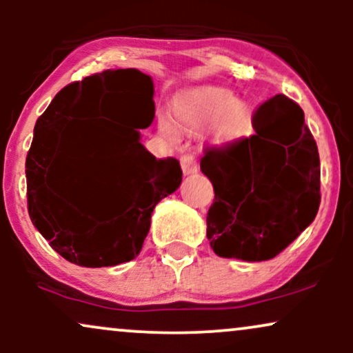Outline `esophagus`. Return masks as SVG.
<instances>
[{
    "instance_id": "34e87169",
    "label": "esophagus",
    "mask_w": 353,
    "mask_h": 353,
    "mask_svg": "<svg viewBox=\"0 0 353 353\" xmlns=\"http://www.w3.org/2000/svg\"><path fill=\"white\" fill-rule=\"evenodd\" d=\"M181 168H182V172L184 174H192L196 172L197 169H199V165H197V159L194 154H182L181 156Z\"/></svg>"
}]
</instances>
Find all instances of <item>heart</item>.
<instances>
[{
	"label": "heart",
	"mask_w": 353,
	"mask_h": 353,
	"mask_svg": "<svg viewBox=\"0 0 353 353\" xmlns=\"http://www.w3.org/2000/svg\"><path fill=\"white\" fill-rule=\"evenodd\" d=\"M176 119L184 125L209 124L212 121V136L219 144H230L241 139L250 128V111L228 89L199 88L182 94L174 109ZM159 132L168 139L176 141L179 129L168 116H161L157 121Z\"/></svg>",
	"instance_id": "heart-1"
}]
</instances>
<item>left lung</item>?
Returning <instances> with one entry per match:
<instances>
[{"mask_svg": "<svg viewBox=\"0 0 353 353\" xmlns=\"http://www.w3.org/2000/svg\"><path fill=\"white\" fill-rule=\"evenodd\" d=\"M252 128V136L205 148L201 171L216 194L208 212L212 250L261 262L281 254L317 216L320 159L302 108L285 94L264 101Z\"/></svg>", "mask_w": 353, "mask_h": 353, "instance_id": "1", "label": "left lung"}]
</instances>
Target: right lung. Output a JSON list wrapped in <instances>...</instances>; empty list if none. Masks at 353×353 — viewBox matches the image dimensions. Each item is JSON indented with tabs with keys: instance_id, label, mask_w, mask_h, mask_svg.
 Here are the masks:
<instances>
[{
	"instance_id": "obj_1",
	"label": "right lung",
	"mask_w": 353,
	"mask_h": 353,
	"mask_svg": "<svg viewBox=\"0 0 353 353\" xmlns=\"http://www.w3.org/2000/svg\"><path fill=\"white\" fill-rule=\"evenodd\" d=\"M152 94L151 78L137 70L96 72L61 89L36 121L26 156L28 212L71 264L109 267L132 261L143 249L156 204L179 188V161L156 159L131 125L108 129L86 154L79 148V129L71 125L74 117L124 123L132 104H144L154 117ZM125 97L141 103H125ZM86 181L99 188L89 191Z\"/></svg>"
}]
</instances>
